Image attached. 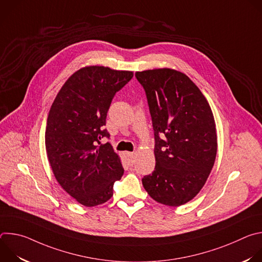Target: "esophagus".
<instances>
[{
  "label": "esophagus",
  "instance_id": "obj_1",
  "mask_svg": "<svg viewBox=\"0 0 262 262\" xmlns=\"http://www.w3.org/2000/svg\"><path fill=\"white\" fill-rule=\"evenodd\" d=\"M134 156H135V154L134 152H124V158L126 159V161L128 162V163H133V161H134Z\"/></svg>",
  "mask_w": 262,
  "mask_h": 262
}]
</instances>
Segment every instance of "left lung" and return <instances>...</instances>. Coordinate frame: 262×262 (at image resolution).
<instances>
[{
  "label": "left lung",
  "mask_w": 262,
  "mask_h": 262,
  "mask_svg": "<svg viewBox=\"0 0 262 262\" xmlns=\"http://www.w3.org/2000/svg\"><path fill=\"white\" fill-rule=\"evenodd\" d=\"M145 90L155 130V171L142 178L157 202L179 206L203 188L216 156L211 108L184 73L160 68L137 71Z\"/></svg>",
  "instance_id": "left-lung-1"
}]
</instances>
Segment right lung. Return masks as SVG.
I'll list each match as a JSON object with an SVG mask.
<instances>
[{
    "label": "right lung",
    "mask_w": 262,
    "mask_h": 262,
    "mask_svg": "<svg viewBox=\"0 0 262 262\" xmlns=\"http://www.w3.org/2000/svg\"><path fill=\"white\" fill-rule=\"evenodd\" d=\"M133 71L88 66L74 72L57 94L48 117L46 148L57 181L79 203L91 207L113 196L124 169L104 128L115 94Z\"/></svg>",
    "instance_id": "obj_1"
}]
</instances>
